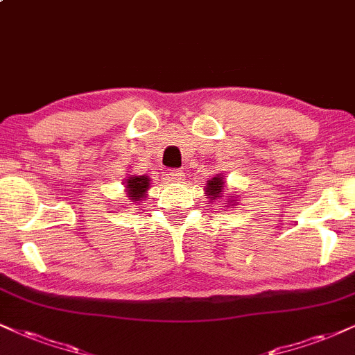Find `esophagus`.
<instances>
[{
    "label": "esophagus",
    "instance_id": "34e87169",
    "mask_svg": "<svg viewBox=\"0 0 355 355\" xmlns=\"http://www.w3.org/2000/svg\"><path fill=\"white\" fill-rule=\"evenodd\" d=\"M184 171L182 169H171L168 173V179L171 182H182V179H184Z\"/></svg>",
    "mask_w": 355,
    "mask_h": 355
}]
</instances>
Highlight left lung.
<instances>
[{
	"label": "left lung",
	"mask_w": 355,
	"mask_h": 355,
	"mask_svg": "<svg viewBox=\"0 0 355 355\" xmlns=\"http://www.w3.org/2000/svg\"><path fill=\"white\" fill-rule=\"evenodd\" d=\"M224 186H225L224 176H222V174H217L216 178L209 179L207 181V186H205V194L211 198V200L222 199V194H224ZM229 199H230V196H229Z\"/></svg>",
	"instance_id": "obj_1"
}]
</instances>
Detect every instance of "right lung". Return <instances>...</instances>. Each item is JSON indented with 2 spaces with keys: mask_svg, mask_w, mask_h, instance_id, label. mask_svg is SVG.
Segmentation results:
<instances>
[{
  "mask_svg": "<svg viewBox=\"0 0 355 355\" xmlns=\"http://www.w3.org/2000/svg\"><path fill=\"white\" fill-rule=\"evenodd\" d=\"M125 187L130 200H133L135 204L141 202V199L146 196V191L150 189V178L146 174H143V176L131 174V176L125 179Z\"/></svg>",
  "mask_w": 355,
  "mask_h": 355,
  "instance_id": "right-lung-1",
  "label": "right lung"
}]
</instances>
